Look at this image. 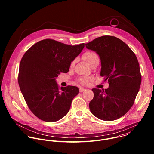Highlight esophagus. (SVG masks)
Returning <instances> with one entry per match:
<instances>
[{"label":"esophagus","instance_id":"obj_1","mask_svg":"<svg viewBox=\"0 0 154 154\" xmlns=\"http://www.w3.org/2000/svg\"><path fill=\"white\" fill-rule=\"evenodd\" d=\"M85 90V89L83 88H80L79 89V91L80 92H84Z\"/></svg>","mask_w":154,"mask_h":154}]
</instances>
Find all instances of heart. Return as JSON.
<instances>
[{"mask_svg":"<svg viewBox=\"0 0 154 154\" xmlns=\"http://www.w3.org/2000/svg\"><path fill=\"white\" fill-rule=\"evenodd\" d=\"M83 57L84 58V59L88 62V64L91 66L94 62H95V61L99 60V57L98 56V54L94 52V51H88L85 52L84 54H83ZM75 60H73L71 63H70V67H73L75 65ZM91 78L90 77H87V76H81L80 78H78V81L79 83H80L82 85H86L88 84V82L91 79Z\"/></svg>","mask_w":154,"mask_h":154,"instance_id":"heart-1","label":"heart"}]
</instances>
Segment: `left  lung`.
<instances>
[{"mask_svg": "<svg viewBox=\"0 0 154 154\" xmlns=\"http://www.w3.org/2000/svg\"><path fill=\"white\" fill-rule=\"evenodd\" d=\"M85 45L99 55L100 75L109 83L107 89H92L94 98L89 109L101 120L118 119L131 109L140 86L142 77L137 57L127 44L114 36H101Z\"/></svg>", "mask_w": 154, "mask_h": 154, "instance_id": "obj_1", "label": "left lung"}]
</instances>
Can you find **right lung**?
Instances as JSON below:
<instances>
[{
	"label": "right lung",
	"mask_w": 154,
	"mask_h": 154,
	"mask_svg": "<svg viewBox=\"0 0 154 154\" xmlns=\"http://www.w3.org/2000/svg\"><path fill=\"white\" fill-rule=\"evenodd\" d=\"M84 46V43L70 45L48 38L34 44L23 54L18 84L28 108L38 119L54 122L69 111L78 88H60L56 78L69 72L71 62Z\"/></svg>",
	"instance_id": "add662e5"
}]
</instances>
